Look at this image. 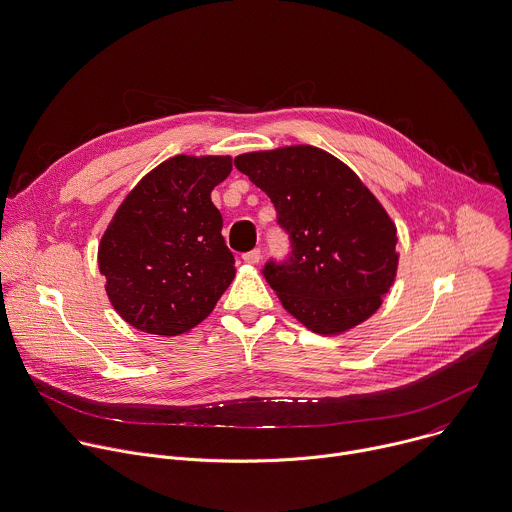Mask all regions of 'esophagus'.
I'll return each mask as SVG.
<instances>
[{"label":"esophagus","instance_id":"34e87169","mask_svg":"<svg viewBox=\"0 0 512 512\" xmlns=\"http://www.w3.org/2000/svg\"><path fill=\"white\" fill-rule=\"evenodd\" d=\"M243 261L249 263V265H257V263L261 261V249H253V251L245 253V255H243Z\"/></svg>","mask_w":512,"mask_h":512}]
</instances>
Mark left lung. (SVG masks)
Returning a JSON list of instances; mask_svg holds the SVG:
<instances>
[{"label":"left lung","mask_w":512,"mask_h":512,"mask_svg":"<svg viewBox=\"0 0 512 512\" xmlns=\"http://www.w3.org/2000/svg\"><path fill=\"white\" fill-rule=\"evenodd\" d=\"M235 168L291 235L289 261L263 271L283 309L319 335L370 319L398 275V229L354 170L311 144L245 152Z\"/></svg>","instance_id":"1"}]
</instances>
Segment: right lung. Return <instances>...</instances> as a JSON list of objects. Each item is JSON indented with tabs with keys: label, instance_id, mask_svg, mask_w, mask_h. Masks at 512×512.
I'll return each mask as SVG.
<instances>
[{
	"label": "right lung",
	"instance_id": "right-lung-1",
	"mask_svg": "<svg viewBox=\"0 0 512 512\" xmlns=\"http://www.w3.org/2000/svg\"><path fill=\"white\" fill-rule=\"evenodd\" d=\"M229 154L166 158L126 195L98 245V269L116 313L144 333L183 335L235 279V259L211 201Z\"/></svg>",
	"mask_w": 512,
	"mask_h": 512
}]
</instances>
